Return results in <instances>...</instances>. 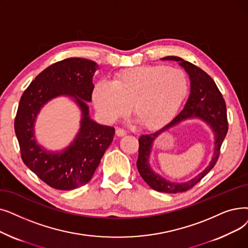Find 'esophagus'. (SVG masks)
<instances>
[{"instance_id":"obj_1","label":"esophagus","mask_w":248,"mask_h":248,"mask_svg":"<svg viewBox=\"0 0 248 248\" xmlns=\"http://www.w3.org/2000/svg\"><path fill=\"white\" fill-rule=\"evenodd\" d=\"M115 135L117 137H124L126 135V132L124 130H123V128H116L115 130Z\"/></svg>"}]
</instances>
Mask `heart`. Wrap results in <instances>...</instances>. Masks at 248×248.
Listing matches in <instances>:
<instances>
[{
    "instance_id": "b5f03b06",
    "label": "heart",
    "mask_w": 248,
    "mask_h": 248,
    "mask_svg": "<svg viewBox=\"0 0 248 248\" xmlns=\"http://www.w3.org/2000/svg\"><path fill=\"white\" fill-rule=\"evenodd\" d=\"M188 82L184 71L166 66H145L118 73L112 82L95 84L92 100L106 123H114L132 111L148 128L166 124L186 97Z\"/></svg>"
}]
</instances>
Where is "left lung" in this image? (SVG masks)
Listing matches in <instances>:
<instances>
[{
  "instance_id": "8db88e82",
  "label": "left lung",
  "mask_w": 248,
  "mask_h": 248,
  "mask_svg": "<svg viewBox=\"0 0 248 248\" xmlns=\"http://www.w3.org/2000/svg\"><path fill=\"white\" fill-rule=\"evenodd\" d=\"M162 61L177 62L180 67L188 74L190 80V93L188 99L182 109L171 122L153 134L143 135L139 138V157L137 167L139 173L147 182V185L157 191L166 193H176L186 191L196 186L206 176L216 164L220 155V148L228 132L227 111L223 96L216 83L209 75L199 67L179 57L168 56L161 59ZM198 118L210 126L215 139L214 153L209 165L196 178L186 183L170 182L156 174L149 164V155L152 152L154 141L161 133L187 119Z\"/></svg>"
}]
</instances>
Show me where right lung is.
<instances>
[{"instance_id":"1","label":"right lung","mask_w":248,"mask_h":248,"mask_svg":"<svg viewBox=\"0 0 248 248\" xmlns=\"http://www.w3.org/2000/svg\"><path fill=\"white\" fill-rule=\"evenodd\" d=\"M97 67L95 62L81 58L58 62L37 75L21 96L14 125L21 157L33 173L56 189L71 190L87 184L113 140L114 128L93 121L87 104ZM61 95L79 107L80 128L69 146L50 151L37 142L34 126L42 107Z\"/></svg>"}]
</instances>
